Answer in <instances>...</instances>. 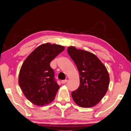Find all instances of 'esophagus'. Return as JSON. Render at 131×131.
Listing matches in <instances>:
<instances>
[{
	"instance_id": "34e87169",
	"label": "esophagus",
	"mask_w": 131,
	"mask_h": 131,
	"mask_svg": "<svg viewBox=\"0 0 131 131\" xmlns=\"http://www.w3.org/2000/svg\"><path fill=\"white\" fill-rule=\"evenodd\" d=\"M67 81H68L67 80H62V81H61V84H66V82H67Z\"/></svg>"
}]
</instances>
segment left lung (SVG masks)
Here are the masks:
<instances>
[{
    "label": "left lung",
    "mask_w": 131,
    "mask_h": 131,
    "mask_svg": "<svg viewBox=\"0 0 131 131\" xmlns=\"http://www.w3.org/2000/svg\"><path fill=\"white\" fill-rule=\"evenodd\" d=\"M68 53L75 63L80 74V86L72 92L74 101L83 108L92 107L107 91L110 76L105 66L95 54L70 46Z\"/></svg>",
    "instance_id": "8db88e82"
}]
</instances>
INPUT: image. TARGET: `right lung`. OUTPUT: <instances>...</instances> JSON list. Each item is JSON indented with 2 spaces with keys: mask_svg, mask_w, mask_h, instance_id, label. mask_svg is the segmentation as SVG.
Segmentation results:
<instances>
[{
  "mask_svg": "<svg viewBox=\"0 0 131 131\" xmlns=\"http://www.w3.org/2000/svg\"><path fill=\"white\" fill-rule=\"evenodd\" d=\"M64 49L63 46L55 44H43L36 48L22 64L19 84L24 95L31 103L42 106L54 100L59 85L50 64Z\"/></svg>",
  "mask_w": 131,
  "mask_h": 131,
  "instance_id": "obj_1",
  "label": "right lung"
}]
</instances>
